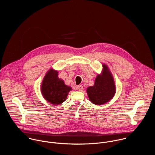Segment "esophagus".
Masks as SVG:
<instances>
[{
	"instance_id": "1",
	"label": "esophagus",
	"mask_w": 155,
	"mask_h": 155,
	"mask_svg": "<svg viewBox=\"0 0 155 155\" xmlns=\"http://www.w3.org/2000/svg\"><path fill=\"white\" fill-rule=\"evenodd\" d=\"M78 91H82V90H83V86H82V85H78Z\"/></svg>"
}]
</instances>
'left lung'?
Here are the masks:
<instances>
[{
  "instance_id": "left-lung-1",
  "label": "left lung",
  "mask_w": 155,
  "mask_h": 155,
  "mask_svg": "<svg viewBox=\"0 0 155 155\" xmlns=\"http://www.w3.org/2000/svg\"><path fill=\"white\" fill-rule=\"evenodd\" d=\"M101 74H97L93 86L87 89L89 100L96 105H102L111 100L116 93L114 78L108 66L103 64Z\"/></svg>"
}]
</instances>
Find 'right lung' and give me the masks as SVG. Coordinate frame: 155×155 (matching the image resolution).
I'll use <instances>...</instances> for the list:
<instances>
[{"label": "right lung", "mask_w": 155, "mask_h": 155, "mask_svg": "<svg viewBox=\"0 0 155 155\" xmlns=\"http://www.w3.org/2000/svg\"><path fill=\"white\" fill-rule=\"evenodd\" d=\"M58 71L50 68L44 78L41 84V93L45 99L54 105H58L66 100L72 88L65 85L58 76Z\"/></svg>", "instance_id": "obj_1"}]
</instances>
